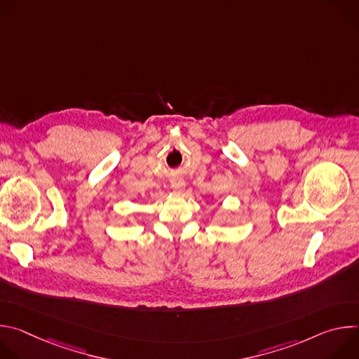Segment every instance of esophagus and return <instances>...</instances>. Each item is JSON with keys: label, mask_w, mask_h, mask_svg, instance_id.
Returning <instances> with one entry per match:
<instances>
[{"label": "esophagus", "mask_w": 359, "mask_h": 359, "mask_svg": "<svg viewBox=\"0 0 359 359\" xmlns=\"http://www.w3.org/2000/svg\"><path fill=\"white\" fill-rule=\"evenodd\" d=\"M172 187H173L175 190H180V189L183 187V183H182V182H176V183L172 184Z\"/></svg>", "instance_id": "obj_1"}]
</instances>
